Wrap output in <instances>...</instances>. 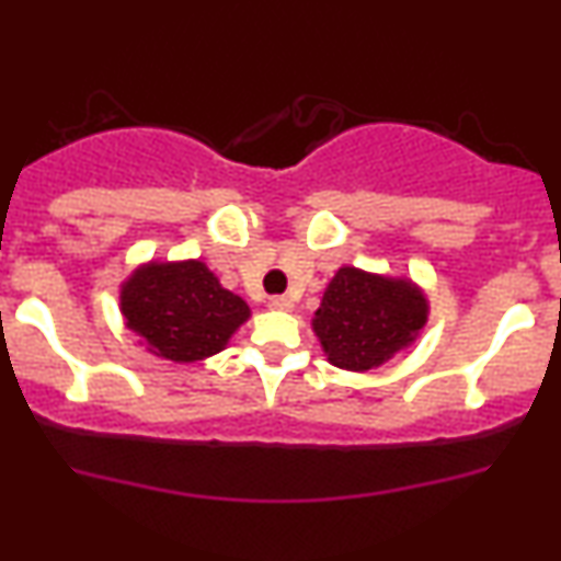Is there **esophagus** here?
<instances>
[{"label":"esophagus","instance_id":"34e87169","mask_svg":"<svg viewBox=\"0 0 561 561\" xmlns=\"http://www.w3.org/2000/svg\"><path fill=\"white\" fill-rule=\"evenodd\" d=\"M268 308H274V310H293V300H289L287 295H274V298L268 300Z\"/></svg>","mask_w":561,"mask_h":561}]
</instances>
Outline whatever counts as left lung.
Instances as JSON below:
<instances>
[{"label":"left lung","mask_w":561,"mask_h":561,"mask_svg":"<svg viewBox=\"0 0 561 561\" xmlns=\"http://www.w3.org/2000/svg\"><path fill=\"white\" fill-rule=\"evenodd\" d=\"M428 321V300L410 279L342 266L313 316L327 360L345 370H370L413 345Z\"/></svg>","instance_id":"obj_1"}]
</instances>
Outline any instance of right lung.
I'll return each instance as SVG.
<instances>
[{"label":"right lung","instance_id":"right-lung-1","mask_svg":"<svg viewBox=\"0 0 561 561\" xmlns=\"http://www.w3.org/2000/svg\"><path fill=\"white\" fill-rule=\"evenodd\" d=\"M127 329L144 336L153 355L174 363L204 360L227 347L251 308L219 285L204 261L135 268L119 293Z\"/></svg>","mask_w":561,"mask_h":561}]
</instances>
